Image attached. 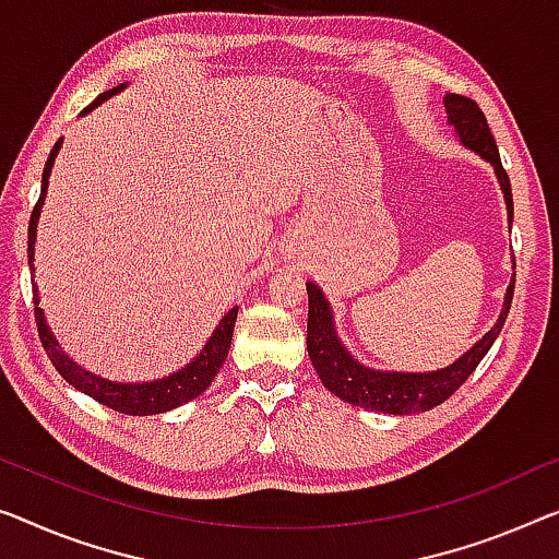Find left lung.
<instances>
[{"instance_id":"1","label":"left lung","mask_w":559,"mask_h":559,"mask_svg":"<svg viewBox=\"0 0 559 559\" xmlns=\"http://www.w3.org/2000/svg\"><path fill=\"white\" fill-rule=\"evenodd\" d=\"M444 107L449 115V122L454 124V130L460 132L462 143L472 147L474 153H479L487 163L495 165V173L499 178V186L504 190L507 200V215H510L512 223V188H510V175L502 168V160H499V150L495 143L492 130H489L485 112L479 110V105L474 103L472 97L464 95H447ZM308 326H306V346L308 356L319 371L331 394L344 399V402L354 406H364V409L371 412H384V414H414V412H429L447 402L449 396L460 389L469 373L477 369L479 361L485 359L489 348H492L495 338L504 326L507 313H510L512 306V290L514 283H510V290H507L504 308L499 321L495 323L492 331L485 333V338L477 341L469 352H466L460 361L441 371L431 373H396V371H373L366 369L359 361H354L352 356L341 341L336 338V331H333L331 321V308L326 298L313 283H308Z\"/></svg>"}]
</instances>
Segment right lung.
Masks as SVG:
<instances>
[{
    "label": "right lung",
    "mask_w": 559,
    "mask_h": 559,
    "mask_svg": "<svg viewBox=\"0 0 559 559\" xmlns=\"http://www.w3.org/2000/svg\"><path fill=\"white\" fill-rule=\"evenodd\" d=\"M122 87L124 85L107 90V93L99 95L95 103L87 107V110H93V107H97L103 99L115 95ZM60 145H62V140H57L52 153H49V157H47L45 173H41V193H39L37 205L32 207V215H29V240H27L29 269H32V258H35V236H37L39 211H41V203H45L49 173H52V165H55L57 153H60ZM32 273H35V269H32ZM236 319H238V306L230 308V311L223 316L218 329L213 331L211 341H207L198 359L190 361L186 369H180L178 373H173V377H165L160 381H150V384H115V381L99 379V377H95V373L80 369L78 364H74L72 359H67V356L60 352V346H57L55 336L49 333V326L45 323V313H41V308H39V298H37V288H35V321H37L39 341H41V346H45L49 361H52L55 369L60 371V377L64 381H70V384L78 391H82V394L93 396L95 402L110 406V409H115V412L132 414V416H150V414L170 412V409H175V406L186 404V402H190V399L203 394V391L211 386L215 373L221 371V366L226 364Z\"/></svg>",
    "instance_id": "obj_1"
}]
</instances>
